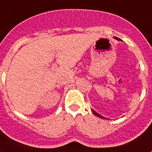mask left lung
<instances>
[{
	"mask_svg": "<svg viewBox=\"0 0 152 152\" xmlns=\"http://www.w3.org/2000/svg\"><path fill=\"white\" fill-rule=\"evenodd\" d=\"M116 39H117V40H120V39H118V38H116ZM92 112H93V113L94 114L95 116H98V117H100V118H102V119H106V118H104V117H103V116H100V114H98V113H96V112H95V111H94V110H92Z\"/></svg>",
	"mask_w": 152,
	"mask_h": 152,
	"instance_id": "obj_1",
	"label": "left lung"
}]
</instances>
